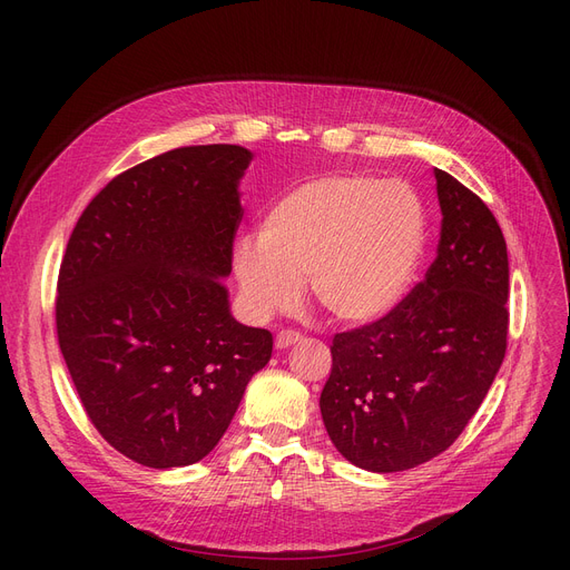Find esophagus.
<instances>
[{
    "mask_svg": "<svg viewBox=\"0 0 570 570\" xmlns=\"http://www.w3.org/2000/svg\"><path fill=\"white\" fill-rule=\"evenodd\" d=\"M301 340H303L301 333H295V331H282V333L275 337V346L282 351V348H288V346L297 344Z\"/></svg>",
    "mask_w": 570,
    "mask_h": 570,
    "instance_id": "1",
    "label": "esophagus"
}]
</instances>
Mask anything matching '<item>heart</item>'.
<instances>
[{
    "instance_id": "heart-1",
    "label": "heart",
    "mask_w": 570,
    "mask_h": 570,
    "mask_svg": "<svg viewBox=\"0 0 570 570\" xmlns=\"http://www.w3.org/2000/svg\"><path fill=\"white\" fill-rule=\"evenodd\" d=\"M423 249V203L406 183L331 173L269 205L261 233L235 243L233 269L256 318L293 309L309 277L327 316L370 323L402 301Z\"/></svg>"
}]
</instances>
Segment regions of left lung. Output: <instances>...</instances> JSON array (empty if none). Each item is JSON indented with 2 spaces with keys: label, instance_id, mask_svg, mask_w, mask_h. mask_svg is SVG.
Returning a JSON list of instances; mask_svg holds the SVG:
<instances>
[{
  "label": "left lung",
  "instance_id": "left-lung-1",
  "mask_svg": "<svg viewBox=\"0 0 570 570\" xmlns=\"http://www.w3.org/2000/svg\"><path fill=\"white\" fill-rule=\"evenodd\" d=\"M436 258L385 316L333 340L321 415L337 451L374 473L451 448L483 404L508 344V252L490 207L434 168Z\"/></svg>",
  "mask_w": 570,
  "mask_h": 570
}]
</instances>
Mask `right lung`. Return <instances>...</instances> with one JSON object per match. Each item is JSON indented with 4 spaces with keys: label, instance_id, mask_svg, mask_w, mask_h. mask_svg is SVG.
<instances>
[{
    "label": "right lung",
    "instance_id": "right-lung-1",
    "mask_svg": "<svg viewBox=\"0 0 570 570\" xmlns=\"http://www.w3.org/2000/svg\"><path fill=\"white\" fill-rule=\"evenodd\" d=\"M239 145L177 147L89 200L59 265L55 323L80 404L129 460L170 469L219 443L273 335L230 316Z\"/></svg>",
    "mask_w": 570,
    "mask_h": 570
}]
</instances>
